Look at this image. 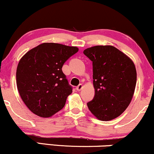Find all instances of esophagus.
<instances>
[{"label": "esophagus", "mask_w": 154, "mask_h": 154, "mask_svg": "<svg viewBox=\"0 0 154 154\" xmlns=\"http://www.w3.org/2000/svg\"><path fill=\"white\" fill-rule=\"evenodd\" d=\"M82 88H83V86H82V84H79L78 86H77V88H76V89H77V91H80L82 89Z\"/></svg>", "instance_id": "obj_1"}]
</instances>
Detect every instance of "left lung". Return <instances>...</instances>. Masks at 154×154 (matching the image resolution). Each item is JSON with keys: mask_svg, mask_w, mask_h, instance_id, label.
<instances>
[{"mask_svg": "<svg viewBox=\"0 0 154 154\" xmlns=\"http://www.w3.org/2000/svg\"><path fill=\"white\" fill-rule=\"evenodd\" d=\"M83 54L93 61L95 96L88 102L92 114L100 121L118 117L130 105L137 72L130 58L112 45L88 48Z\"/></svg>", "mask_w": 154, "mask_h": 154, "instance_id": "1", "label": "left lung"}]
</instances>
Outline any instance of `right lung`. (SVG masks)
I'll return each mask as SVG.
<instances>
[{"mask_svg":"<svg viewBox=\"0 0 154 154\" xmlns=\"http://www.w3.org/2000/svg\"><path fill=\"white\" fill-rule=\"evenodd\" d=\"M78 50L75 46L44 43L22 56L17 69V85L32 112L46 118L63 109L72 88L62 66Z\"/></svg>","mask_w":154,"mask_h":154,"instance_id":"1","label":"right lung"}]
</instances>
